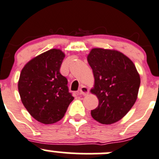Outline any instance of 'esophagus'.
Listing matches in <instances>:
<instances>
[{
  "instance_id": "obj_1",
  "label": "esophagus",
  "mask_w": 159,
  "mask_h": 159,
  "mask_svg": "<svg viewBox=\"0 0 159 159\" xmlns=\"http://www.w3.org/2000/svg\"><path fill=\"white\" fill-rule=\"evenodd\" d=\"M89 93V89L86 87V86H82V87L80 89V95L86 96Z\"/></svg>"
}]
</instances>
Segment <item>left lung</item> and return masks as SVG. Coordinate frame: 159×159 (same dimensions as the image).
<instances>
[{
	"mask_svg": "<svg viewBox=\"0 0 159 159\" xmlns=\"http://www.w3.org/2000/svg\"><path fill=\"white\" fill-rule=\"evenodd\" d=\"M87 61L94 76L90 91L99 100L91 115L103 125L115 123L128 114L138 98L139 73L128 56L114 49L92 48Z\"/></svg>",
	"mask_w": 159,
	"mask_h": 159,
	"instance_id": "1",
	"label": "left lung"
}]
</instances>
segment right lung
I'll return each mask as SVG.
<instances>
[{"label": "right lung", "mask_w": 159, "mask_h": 159, "mask_svg": "<svg viewBox=\"0 0 159 159\" xmlns=\"http://www.w3.org/2000/svg\"><path fill=\"white\" fill-rule=\"evenodd\" d=\"M64 58L63 52L52 48L31 59L20 74L21 102L31 117L45 125L60 120L74 99L59 72Z\"/></svg>", "instance_id": "obj_1"}]
</instances>
